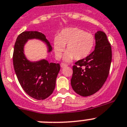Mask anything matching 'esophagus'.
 Masks as SVG:
<instances>
[{"mask_svg": "<svg viewBox=\"0 0 127 127\" xmlns=\"http://www.w3.org/2000/svg\"><path fill=\"white\" fill-rule=\"evenodd\" d=\"M60 66H61L62 68H65V67H67V65L65 64H63V63H62L61 64H60Z\"/></svg>", "mask_w": 127, "mask_h": 127, "instance_id": "1", "label": "esophagus"}]
</instances>
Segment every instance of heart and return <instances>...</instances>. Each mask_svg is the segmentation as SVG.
<instances>
[{
	"label": "heart",
	"mask_w": 127,
	"mask_h": 127,
	"mask_svg": "<svg viewBox=\"0 0 127 127\" xmlns=\"http://www.w3.org/2000/svg\"><path fill=\"white\" fill-rule=\"evenodd\" d=\"M93 34L78 28H67L61 31L53 40V50L56 58L60 59L66 46L67 53L65 62H70L74 58L82 60L89 55L95 45Z\"/></svg>",
	"instance_id": "obj_1"
}]
</instances>
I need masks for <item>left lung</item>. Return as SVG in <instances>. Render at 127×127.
I'll return each instance as SVG.
<instances>
[{
  "label": "left lung",
  "instance_id": "8db88e82",
  "mask_svg": "<svg viewBox=\"0 0 127 127\" xmlns=\"http://www.w3.org/2000/svg\"><path fill=\"white\" fill-rule=\"evenodd\" d=\"M95 39V50L72 67V88L83 97L93 95L102 88L111 67L112 50L107 35L102 31H98Z\"/></svg>",
  "mask_w": 127,
  "mask_h": 127
}]
</instances>
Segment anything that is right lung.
Masks as SVG:
<instances>
[{
  "mask_svg": "<svg viewBox=\"0 0 127 127\" xmlns=\"http://www.w3.org/2000/svg\"><path fill=\"white\" fill-rule=\"evenodd\" d=\"M39 39L46 44L48 51L52 47L46 36L38 31H25L18 36L13 52V65L20 85L29 96L44 100L52 94L55 88L57 75L60 70L59 64L42 59L31 62L25 57L24 46L29 39Z\"/></svg>",
  "mask_w": 127,
  "mask_h": 127,
  "instance_id": "add662e5",
  "label": "right lung"
}]
</instances>
